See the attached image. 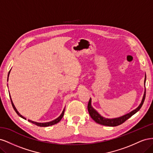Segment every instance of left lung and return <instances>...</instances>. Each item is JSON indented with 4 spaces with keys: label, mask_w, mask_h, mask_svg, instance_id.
<instances>
[{
    "label": "left lung",
    "mask_w": 153,
    "mask_h": 153,
    "mask_svg": "<svg viewBox=\"0 0 153 153\" xmlns=\"http://www.w3.org/2000/svg\"><path fill=\"white\" fill-rule=\"evenodd\" d=\"M146 78H145L144 82H146ZM145 98H146V90H145L144 94H143V99H142V101L140 105L138 106L135 110H133L132 112H131L130 113H129L126 115H124L121 117H118V118H115V119H106L105 117H103L102 116H101V115L96 112V110L92 108V106H91V98H90V100L89 101V103H88L87 109H88V111H89V113L91 115V118L93 119L96 123H98L100 124H102V125H103V126H119V125H120V124H123V123H124L126 121V120H128L129 117H131L133 115L137 113L138 111L141 108L143 102H144Z\"/></svg>",
    "instance_id": "1"
}]
</instances>
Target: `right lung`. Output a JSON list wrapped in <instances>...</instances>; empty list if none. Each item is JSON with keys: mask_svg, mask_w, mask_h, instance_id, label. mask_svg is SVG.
I'll list each match as a JSON object with an SVG mask.
<instances>
[{"mask_svg": "<svg viewBox=\"0 0 153 153\" xmlns=\"http://www.w3.org/2000/svg\"><path fill=\"white\" fill-rule=\"evenodd\" d=\"M9 74H10V72H9ZM9 74H8V76H9ZM7 80H8V79H7ZM10 99H11V104H12L14 110H15V112H16V114H17L18 115H19L20 117H21L22 118L24 119H26V118H25L24 117H23L22 115H20V114H19V112H18V111H17L16 108H15V105H14V104H13V103L12 100H11V96H10ZM64 111H65V110L64 109V110L62 111V112L61 115H60V116H59L58 118H57L56 119H55V120H53V121H51V122H48V123H36V122H34V121H30V120H28V121H29V122H30V123H32V124H34L35 125H36V126H40V127H47V126H52V125H53V124H57V123H59L60 121H61V119H62V117H63V115H64Z\"/></svg>", "mask_w": 153, "mask_h": 153, "instance_id": "obj_1", "label": "right lung"}]
</instances>
